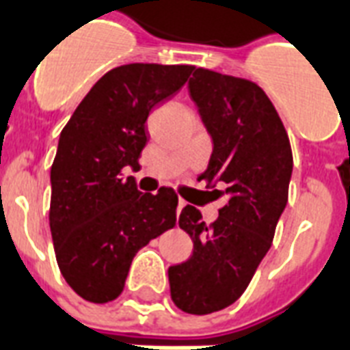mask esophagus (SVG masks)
<instances>
[{"mask_svg": "<svg viewBox=\"0 0 350 350\" xmlns=\"http://www.w3.org/2000/svg\"><path fill=\"white\" fill-rule=\"evenodd\" d=\"M183 206H185V202H183V200H178V211H182Z\"/></svg>", "mask_w": 350, "mask_h": 350, "instance_id": "34e87169", "label": "esophagus"}]
</instances>
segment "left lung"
Here are the masks:
<instances>
[{
    "instance_id": "obj_1",
    "label": "left lung",
    "mask_w": 350,
    "mask_h": 350,
    "mask_svg": "<svg viewBox=\"0 0 350 350\" xmlns=\"http://www.w3.org/2000/svg\"><path fill=\"white\" fill-rule=\"evenodd\" d=\"M189 94L213 141L198 180L226 185L219 193H226L228 202L209 226L196 208L182 209L178 224L193 239V256L168 269V282L176 306L206 315L245 293L273 245L287 204L293 154L280 116L256 83L195 68Z\"/></svg>"
}]
</instances>
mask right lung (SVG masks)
I'll use <instances>...</instances> for the list:
<instances>
[{
    "instance_id": "obj_1",
    "label": "right lung",
    "mask_w": 350,
    "mask_h": 350,
    "mask_svg": "<svg viewBox=\"0 0 350 350\" xmlns=\"http://www.w3.org/2000/svg\"><path fill=\"white\" fill-rule=\"evenodd\" d=\"M195 66L133 63L98 79L59 137L51 165L50 228L57 265L81 299L103 304L122 293L142 247L176 224L178 195L137 191L146 118L182 89Z\"/></svg>"
}]
</instances>
